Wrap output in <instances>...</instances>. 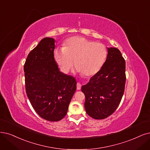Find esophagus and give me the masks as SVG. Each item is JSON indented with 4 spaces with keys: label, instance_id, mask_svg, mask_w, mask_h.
Wrapping results in <instances>:
<instances>
[{
    "label": "esophagus",
    "instance_id": "1",
    "mask_svg": "<svg viewBox=\"0 0 150 150\" xmlns=\"http://www.w3.org/2000/svg\"><path fill=\"white\" fill-rule=\"evenodd\" d=\"M81 85L80 83H77L76 84V89L78 90H80L81 89Z\"/></svg>",
    "mask_w": 150,
    "mask_h": 150
}]
</instances>
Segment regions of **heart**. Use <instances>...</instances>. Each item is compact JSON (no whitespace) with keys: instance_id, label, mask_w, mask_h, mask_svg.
<instances>
[{"instance_id":"b5f03b06","label":"heart","mask_w":150,"mask_h":150,"mask_svg":"<svg viewBox=\"0 0 150 150\" xmlns=\"http://www.w3.org/2000/svg\"><path fill=\"white\" fill-rule=\"evenodd\" d=\"M107 56L108 49L104 44L83 37L68 39L63 48L54 51L55 61L62 73L67 74L75 62L76 71L85 76L96 74Z\"/></svg>"}]
</instances>
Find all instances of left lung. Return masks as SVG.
<instances>
[{
  "mask_svg": "<svg viewBox=\"0 0 150 150\" xmlns=\"http://www.w3.org/2000/svg\"><path fill=\"white\" fill-rule=\"evenodd\" d=\"M125 80V62L121 52L115 47H108V56L102 68L81 87L88 115L95 119L111 115L123 96Z\"/></svg>",
  "mask_w": 150,
  "mask_h": 150,
  "instance_id": "obj_1",
  "label": "left lung"
}]
</instances>
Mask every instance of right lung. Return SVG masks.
Instances as JSON below:
<instances>
[{
    "instance_id": "add662e5",
    "label": "right lung",
    "mask_w": 150,
    "mask_h": 150,
    "mask_svg": "<svg viewBox=\"0 0 150 150\" xmlns=\"http://www.w3.org/2000/svg\"><path fill=\"white\" fill-rule=\"evenodd\" d=\"M54 49V39L43 38L29 53L24 65L27 96L36 113L52 122L65 117L76 88L75 79L59 70Z\"/></svg>"
}]
</instances>
